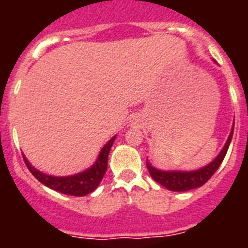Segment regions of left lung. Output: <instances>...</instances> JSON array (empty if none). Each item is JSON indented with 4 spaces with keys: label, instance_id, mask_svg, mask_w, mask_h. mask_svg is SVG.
<instances>
[{
    "label": "left lung",
    "instance_id": "left-lung-1",
    "mask_svg": "<svg viewBox=\"0 0 248 248\" xmlns=\"http://www.w3.org/2000/svg\"><path fill=\"white\" fill-rule=\"evenodd\" d=\"M233 128H235V123L232 124V129L230 131V135L227 138L225 145H223L222 150L218 153L217 156L215 157L211 163L205 165L203 168L198 169V170H191V171L160 170V169L154 168L146 160V166H148V170L150 172V176L156 183H159L160 185H163L164 187H166L170 191H189V190L200 187V186H202L216 172L218 166L221 165V163H222L225 156H226L230 143H231L232 140V135H233Z\"/></svg>",
    "mask_w": 248,
    "mask_h": 248
}]
</instances>
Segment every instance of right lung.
<instances>
[{
  "label": "right lung",
  "instance_id": "obj_1",
  "mask_svg": "<svg viewBox=\"0 0 248 248\" xmlns=\"http://www.w3.org/2000/svg\"><path fill=\"white\" fill-rule=\"evenodd\" d=\"M115 138H117V135H114L108 143L103 146L95 163L91 168L82 172H78V174L69 175V176L47 175L31 165L25 155H23V160H25L26 165H27L28 170L32 172V175L39 183H42L49 189L56 190V191L65 195H72V196H85V195L91 194L97 189L98 185L102 181L103 176L107 171V168H108V155Z\"/></svg>",
  "mask_w": 248,
  "mask_h": 248
}]
</instances>
